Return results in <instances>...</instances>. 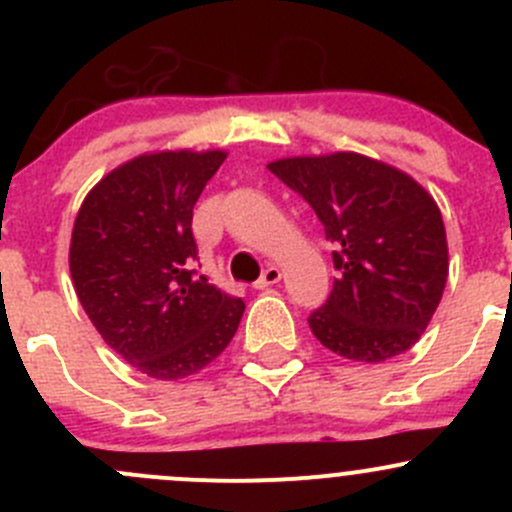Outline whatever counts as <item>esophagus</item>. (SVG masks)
Segmentation results:
<instances>
[{"label":"esophagus","mask_w":512,"mask_h":512,"mask_svg":"<svg viewBox=\"0 0 512 512\" xmlns=\"http://www.w3.org/2000/svg\"><path fill=\"white\" fill-rule=\"evenodd\" d=\"M280 280H282V270H280V267L270 265L265 272H262L260 280L255 282V287H257V289H265V287L277 285V282H280Z\"/></svg>","instance_id":"obj_1"}]
</instances>
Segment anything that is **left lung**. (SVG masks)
Segmentation results:
<instances>
[{
	"label": "left lung",
	"instance_id": "1",
	"mask_svg": "<svg viewBox=\"0 0 512 512\" xmlns=\"http://www.w3.org/2000/svg\"><path fill=\"white\" fill-rule=\"evenodd\" d=\"M267 168L312 205L337 245L332 294L309 314L314 337L366 364L414 347L448 277L436 200L409 173L361 153L280 158Z\"/></svg>",
	"mask_w": 512,
	"mask_h": 512
}]
</instances>
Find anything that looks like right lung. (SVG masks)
Wrapping results in <instances>:
<instances>
[{"mask_svg":"<svg viewBox=\"0 0 512 512\" xmlns=\"http://www.w3.org/2000/svg\"><path fill=\"white\" fill-rule=\"evenodd\" d=\"M225 151H158L103 175L69 247L76 297L103 342L141 374L178 381L218 359L245 302L195 277L193 208Z\"/></svg>","mask_w":512,"mask_h":512,"instance_id":"add662e5","label":"right lung"}]
</instances>
